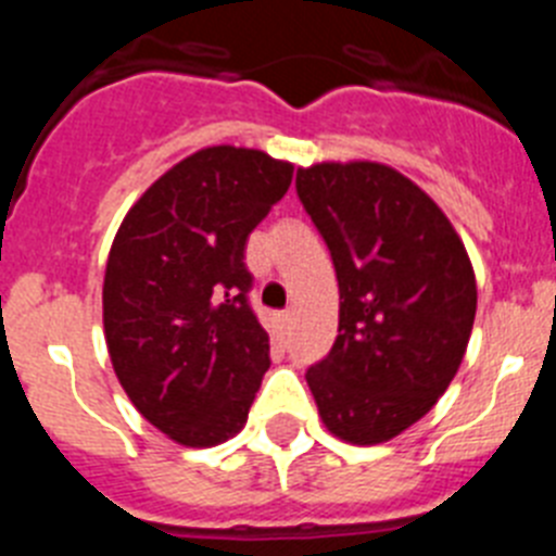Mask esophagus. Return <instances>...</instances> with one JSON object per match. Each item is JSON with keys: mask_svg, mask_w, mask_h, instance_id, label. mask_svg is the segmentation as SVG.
Returning a JSON list of instances; mask_svg holds the SVG:
<instances>
[{"mask_svg": "<svg viewBox=\"0 0 556 556\" xmlns=\"http://www.w3.org/2000/svg\"><path fill=\"white\" fill-rule=\"evenodd\" d=\"M278 326H281V331H289V326H292V312H281L278 314Z\"/></svg>", "mask_w": 556, "mask_h": 556, "instance_id": "34e87169", "label": "esophagus"}]
</instances>
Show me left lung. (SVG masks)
I'll return each instance as SVG.
<instances>
[{"label":"left lung","mask_w":556,"mask_h":556,"mask_svg":"<svg viewBox=\"0 0 556 556\" xmlns=\"http://www.w3.org/2000/svg\"><path fill=\"white\" fill-rule=\"evenodd\" d=\"M298 198L331 250L339 337L308 367L323 424L387 443L448 390L476 317L468 250L420 186L376 161L298 169Z\"/></svg>","instance_id":"8db88e82"}]
</instances>
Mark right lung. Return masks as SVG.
Listing matches in <instances>:
<instances>
[{
    "mask_svg": "<svg viewBox=\"0 0 556 556\" xmlns=\"http://www.w3.org/2000/svg\"><path fill=\"white\" fill-rule=\"evenodd\" d=\"M294 166L248 147H205L164 172L122 219L108 253L102 323L132 406L189 448L242 429L269 367L248 303L244 244Z\"/></svg>",
    "mask_w": 556,
    "mask_h": 556,
    "instance_id": "right-lung-1",
    "label": "right lung"
}]
</instances>
